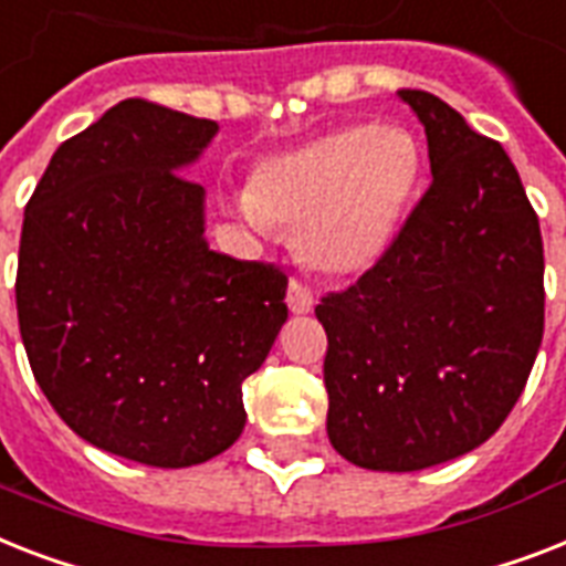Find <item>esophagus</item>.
Segmentation results:
<instances>
[{"instance_id":"esophagus-1","label":"esophagus","mask_w":566,"mask_h":566,"mask_svg":"<svg viewBox=\"0 0 566 566\" xmlns=\"http://www.w3.org/2000/svg\"><path fill=\"white\" fill-rule=\"evenodd\" d=\"M286 304L295 315H306V312H312V306H315V297H312V292L304 286V283L292 280L286 289Z\"/></svg>"}]
</instances>
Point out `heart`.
Listing matches in <instances>:
<instances>
[{
  "instance_id": "b5f03b06",
  "label": "heart",
  "mask_w": 566,
  "mask_h": 566,
  "mask_svg": "<svg viewBox=\"0 0 566 566\" xmlns=\"http://www.w3.org/2000/svg\"><path fill=\"white\" fill-rule=\"evenodd\" d=\"M420 178L411 130L354 122L265 157L233 210L265 237L297 230V254L324 277H359L391 251Z\"/></svg>"
}]
</instances>
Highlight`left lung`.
Here are the masks:
<instances>
[{"label": "left lung", "instance_id": "obj_1", "mask_svg": "<svg viewBox=\"0 0 566 566\" xmlns=\"http://www.w3.org/2000/svg\"><path fill=\"white\" fill-rule=\"evenodd\" d=\"M427 196L354 286L315 306L327 329V436L365 470L411 473L503 427L544 338V242L514 163L423 90Z\"/></svg>", "mask_w": 566, "mask_h": 566}]
</instances>
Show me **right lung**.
<instances>
[{"mask_svg": "<svg viewBox=\"0 0 566 566\" xmlns=\"http://www.w3.org/2000/svg\"><path fill=\"white\" fill-rule=\"evenodd\" d=\"M219 125L128 98L66 139L20 239L17 318L66 427L148 468H192L245 429L242 382L289 310L286 274L216 254L187 175Z\"/></svg>", "mask_w": 566, "mask_h": 566, "instance_id": "right-lung-1", "label": "right lung"}]
</instances>
